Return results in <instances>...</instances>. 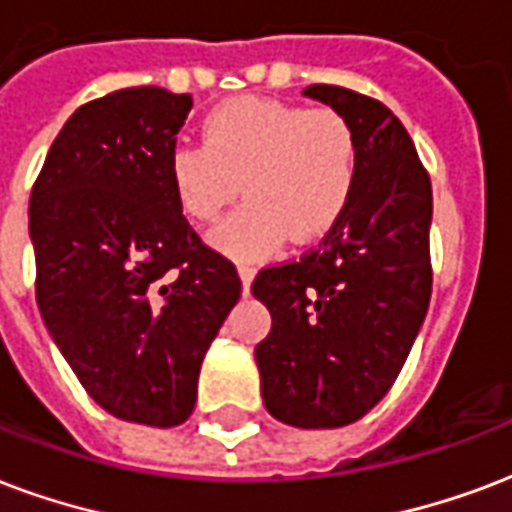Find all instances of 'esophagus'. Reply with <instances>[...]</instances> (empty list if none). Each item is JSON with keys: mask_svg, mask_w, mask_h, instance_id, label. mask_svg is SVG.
Wrapping results in <instances>:
<instances>
[{"mask_svg": "<svg viewBox=\"0 0 512 512\" xmlns=\"http://www.w3.org/2000/svg\"><path fill=\"white\" fill-rule=\"evenodd\" d=\"M239 276H241V284H244V292H249V284L255 279V268L249 263H239Z\"/></svg>", "mask_w": 512, "mask_h": 512, "instance_id": "34e87169", "label": "esophagus"}]
</instances>
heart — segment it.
I'll return each instance as SVG.
<instances>
[{
    "label": "heart",
    "instance_id": "b5f03b06",
    "mask_svg": "<svg viewBox=\"0 0 512 512\" xmlns=\"http://www.w3.org/2000/svg\"><path fill=\"white\" fill-rule=\"evenodd\" d=\"M357 177V136L341 112L241 96L214 107L204 144L169 152V182L179 209L214 222V241L241 260L271 255L287 236L306 244L325 236L349 206Z\"/></svg>",
    "mask_w": 512,
    "mask_h": 512
}]
</instances>
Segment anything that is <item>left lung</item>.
<instances>
[{"mask_svg":"<svg viewBox=\"0 0 512 512\" xmlns=\"http://www.w3.org/2000/svg\"><path fill=\"white\" fill-rule=\"evenodd\" d=\"M303 93L351 123L357 177L319 247L257 273L252 295L271 311V333L255 360L273 419L330 429L362 419L392 389L427 317L432 185L381 101L341 85Z\"/></svg>","mask_w":512,"mask_h":512,"instance_id":"left-lung-1","label":"left lung"}]
</instances>
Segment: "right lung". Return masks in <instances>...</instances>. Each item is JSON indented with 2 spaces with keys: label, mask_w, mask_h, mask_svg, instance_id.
<instances>
[{
  "label": "right lung",
  "mask_w": 512,
  "mask_h": 512,
  "mask_svg": "<svg viewBox=\"0 0 512 512\" xmlns=\"http://www.w3.org/2000/svg\"><path fill=\"white\" fill-rule=\"evenodd\" d=\"M190 93L123 88L58 131L29 198L37 306L85 392L117 419L177 427L241 298L236 265L179 209L169 152Z\"/></svg>",
  "instance_id": "1"
}]
</instances>
